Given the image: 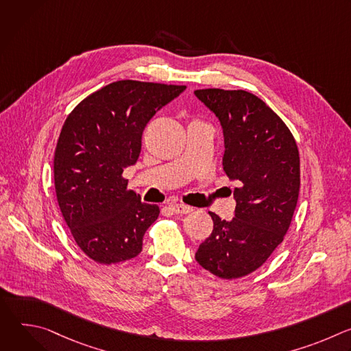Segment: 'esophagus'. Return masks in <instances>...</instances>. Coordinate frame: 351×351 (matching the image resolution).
Returning <instances> with one entry per match:
<instances>
[{
	"label": "esophagus",
	"instance_id": "1",
	"mask_svg": "<svg viewBox=\"0 0 351 351\" xmlns=\"http://www.w3.org/2000/svg\"><path fill=\"white\" fill-rule=\"evenodd\" d=\"M171 210L176 214H190L193 211L191 207L189 206H184V204H179V203H175L171 206Z\"/></svg>",
	"mask_w": 351,
	"mask_h": 351
}]
</instances>
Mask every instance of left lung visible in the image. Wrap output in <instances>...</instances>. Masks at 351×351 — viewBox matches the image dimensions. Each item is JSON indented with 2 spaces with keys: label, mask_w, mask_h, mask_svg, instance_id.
I'll use <instances>...</instances> for the list:
<instances>
[{
  "label": "left lung",
  "mask_w": 351,
  "mask_h": 351,
  "mask_svg": "<svg viewBox=\"0 0 351 351\" xmlns=\"http://www.w3.org/2000/svg\"><path fill=\"white\" fill-rule=\"evenodd\" d=\"M195 97L219 119L222 167L237 182L234 218L210 213L214 229L195 261L222 279L258 269L283 241L300 190V157L285 122L257 95L244 90L203 88Z\"/></svg>",
  "instance_id": "obj_1"
}]
</instances>
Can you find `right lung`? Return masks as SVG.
I'll list each match as a JSON object with an SVG mask.
<instances>
[{
    "label": "right lung",
    "mask_w": 351,
    "mask_h": 351,
    "mask_svg": "<svg viewBox=\"0 0 351 351\" xmlns=\"http://www.w3.org/2000/svg\"><path fill=\"white\" fill-rule=\"evenodd\" d=\"M184 88L119 80L86 97L68 115L54 156L56 193L76 244L95 263L110 265L140 254L160 207L141 203L122 173L138 158L148 121Z\"/></svg>",
    "instance_id": "right-lung-1"
}]
</instances>
